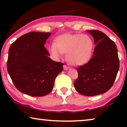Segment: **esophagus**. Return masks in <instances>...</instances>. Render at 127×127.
Returning <instances> with one entry per match:
<instances>
[{
  "label": "esophagus",
  "instance_id": "obj_1",
  "mask_svg": "<svg viewBox=\"0 0 127 127\" xmlns=\"http://www.w3.org/2000/svg\"><path fill=\"white\" fill-rule=\"evenodd\" d=\"M64 70H67L69 68V67H67V66L64 65Z\"/></svg>",
  "mask_w": 127,
  "mask_h": 127
}]
</instances>
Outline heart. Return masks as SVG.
<instances>
[{
    "mask_svg": "<svg viewBox=\"0 0 127 127\" xmlns=\"http://www.w3.org/2000/svg\"><path fill=\"white\" fill-rule=\"evenodd\" d=\"M94 43L87 34L65 33L57 36L54 43L48 45V51L55 60L66 53V59L70 65L81 66L87 64L93 56Z\"/></svg>",
    "mask_w": 127,
    "mask_h": 127,
    "instance_id": "1",
    "label": "heart"
}]
</instances>
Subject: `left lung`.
Wrapping results in <instances>:
<instances>
[{"label": "left lung", "mask_w": 127, "mask_h": 127, "mask_svg": "<svg viewBox=\"0 0 127 127\" xmlns=\"http://www.w3.org/2000/svg\"><path fill=\"white\" fill-rule=\"evenodd\" d=\"M87 32L93 36L96 46L90 61L77 68L79 77L74 86L80 94L93 96L110 90L117 76L120 63L113 41L101 31Z\"/></svg>", "instance_id": "1"}]
</instances>
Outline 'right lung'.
I'll return each mask as SVG.
<instances>
[{
	"instance_id": "1",
	"label": "right lung",
	"mask_w": 127,
	"mask_h": 127,
	"mask_svg": "<svg viewBox=\"0 0 127 127\" xmlns=\"http://www.w3.org/2000/svg\"><path fill=\"white\" fill-rule=\"evenodd\" d=\"M51 33L29 32L17 39L8 50L7 67L13 82L21 93L43 96L53 90L64 64L54 61L44 47Z\"/></svg>"
}]
</instances>
